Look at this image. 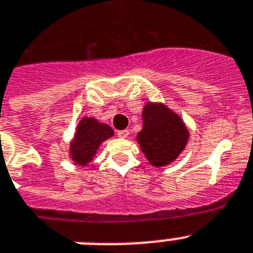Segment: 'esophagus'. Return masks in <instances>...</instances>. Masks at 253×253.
<instances>
[{
    "label": "esophagus",
    "instance_id": "obj_1",
    "mask_svg": "<svg viewBox=\"0 0 253 253\" xmlns=\"http://www.w3.org/2000/svg\"><path fill=\"white\" fill-rule=\"evenodd\" d=\"M128 135H129V130H126V129H125V130L118 131V137L119 138H126Z\"/></svg>",
    "mask_w": 253,
    "mask_h": 253
}]
</instances>
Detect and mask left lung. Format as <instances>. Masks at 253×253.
Masks as SVG:
<instances>
[{
	"label": "left lung",
	"instance_id": "left-lung-1",
	"mask_svg": "<svg viewBox=\"0 0 253 253\" xmlns=\"http://www.w3.org/2000/svg\"><path fill=\"white\" fill-rule=\"evenodd\" d=\"M143 128L137 140L147 160L156 167L173 162L184 151L189 130L178 115L162 104H147L142 113Z\"/></svg>",
	"mask_w": 253,
	"mask_h": 253
}]
</instances>
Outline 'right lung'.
I'll use <instances>...</instances> for the list:
<instances>
[{
    "instance_id": "right-lung-1",
    "label": "right lung",
    "mask_w": 253,
    "mask_h": 253,
    "mask_svg": "<svg viewBox=\"0 0 253 253\" xmlns=\"http://www.w3.org/2000/svg\"><path fill=\"white\" fill-rule=\"evenodd\" d=\"M113 135L114 130L107 124L99 123L93 118H84L71 143V157L80 166H86L92 161L100 144Z\"/></svg>"
}]
</instances>
